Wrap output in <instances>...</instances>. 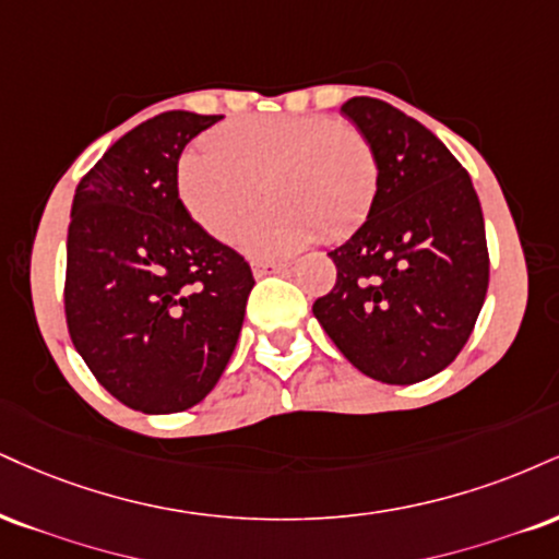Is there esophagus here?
<instances>
[{
  "instance_id": "obj_1",
  "label": "esophagus",
  "mask_w": 559,
  "mask_h": 559,
  "mask_svg": "<svg viewBox=\"0 0 559 559\" xmlns=\"http://www.w3.org/2000/svg\"><path fill=\"white\" fill-rule=\"evenodd\" d=\"M288 267V262H281V260H258L252 265V271H254V275H271V273H284Z\"/></svg>"
}]
</instances>
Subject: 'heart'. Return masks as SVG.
<instances>
[{
	"label": "heart",
	"instance_id": "1",
	"mask_svg": "<svg viewBox=\"0 0 559 559\" xmlns=\"http://www.w3.org/2000/svg\"><path fill=\"white\" fill-rule=\"evenodd\" d=\"M378 156L359 127L325 114L247 117L221 127L211 145L179 158L177 190L187 213L231 241L262 203L273 205L241 234L254 258L297 252L309 239L346 237L378 194Z\"/></svg>",
	"mask_w": 559,
	"mask_h": 559
}]
</instances>
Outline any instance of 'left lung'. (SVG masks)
I'll use <instances>...</instances> for the list:
<instances>
[{"instance_id": "1", "label": "left lung", "mask_w": 559, "mask_h": 559, "mask_svg": "<svg viewBox=\"0 0 559 559\" xmlns=\"http://www.w3.org/2000/svg\"><path fill=\"white\" fill-rule=\"evenodd\" d=\"M341 111L378 156V194L314 318L352 365L388 385L442 372L472 335L489 286L481 205L468 171L425 124L380 98Z\"/></svg>"}]
</instances>
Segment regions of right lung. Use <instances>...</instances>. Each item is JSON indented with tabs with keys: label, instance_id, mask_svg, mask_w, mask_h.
Here are the masks:
<instances>
[{
	"label": "right lung",
	"instance_id": "add662e5",
	"mask_svg": "<svg viewBox=\"0 0 559 559\" xmlns=\"http://www.w3.org/2000/svg\"><path fill=\"white\" fill-rule=\"evenodd\" d=\"M218 114L164 111L80 179L67 231L70 338L117 401L174 414L205 399L237 346L254 278L177 190V166Z\"/></svg>",
	"mask_w": 559,
	"mask_h": 559
}]
</instances>
